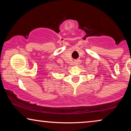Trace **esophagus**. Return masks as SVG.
<instances>
[{"label": "esophagus", "instance_id": "obj_1", "mask_svg": "<svg viewBox=\"0 0 131 131\" xmlns=\"http://www.w3.org/2000/svg\"><path fill=\"white\" fill-rule=\"evenodd\" d=\"M74 64L76 66H77L78 64V61H74Z\"/></svg>", "mask_w": 131, "mask_h": 131}]
</instances>
